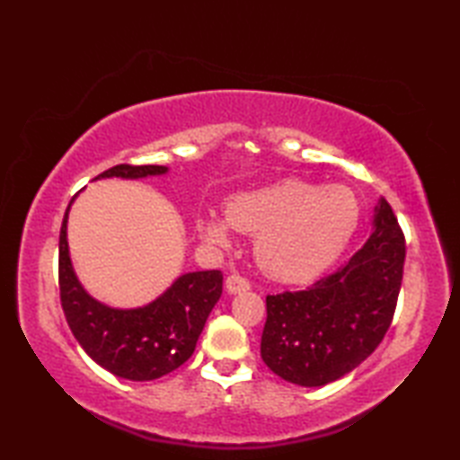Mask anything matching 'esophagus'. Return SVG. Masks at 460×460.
Masks as SVG:
<instances>
[{"instance_id": "34e87169", "label": "esophagus", "mask_w": 460, "mask_h": 460, "mask_svg": "<svg viewBox=\"0 0 460 460\" xmlns=\"http://www.w3.org/2000/svg\"><path fill=\"white\" fill-rule=\"evenodd\" d=\"M225 287H227V290L231 292V295H237V292H245L251 288V282L249 279L241 277V275H229L227 280H225Z\"/></svg>"}]
</instances>
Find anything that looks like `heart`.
<instances>
[{"mask_svg": "<svg viewBox=\"0 0 460 460\" xmlns=\"http://www.w3.org/2000/svg\"><path fill=\"white\" fill-rule=\"evenodd\" d=\"M359 223V201L346 185L282 180L227 201V219L203 215L199 231L227 243L231 227L257 235L255 252L270 277L302 282L330 267Z\"/></svg>", "mask_w": 460, "mask_h": 460, "instance_id": "1", "label": "heart"}]
</instances>
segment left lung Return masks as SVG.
<instances>
[{
	"label": "left lung",
	"mask_w": 460,
	"mask_h": 460,
	"mask_svg": "<svg viewBox=\"0 0 460 460\" xmlns=\"http://www.w3.org/2000/svg\"><path fill=\"white\" fill-rule=\"evenodd\" d=\"M405 235L381 199L364 247L306 290L267 296L261 358L282 379L320 387L358 367L392 326L403 280Z\"/></svg>",
	"instance_id": "left-lung-1"
}]
</instances>
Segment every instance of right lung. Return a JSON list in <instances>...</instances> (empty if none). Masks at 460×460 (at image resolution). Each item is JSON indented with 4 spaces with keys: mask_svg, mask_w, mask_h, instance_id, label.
<instances>
[{
    "mask_svg": "<svg viewBox=\"0 0 460 460\" xmlns=\"http://www.w3.org/2000/svg\"><path fill=\"white\" fill-rule=\"evenodd\" d=\"M165 170V165L119 164L99 178H146ZM68 208L58 235V292L68 328L86 354L114 376L132 381L168 376L191 358L205 320L223 292L221 270L183 275L144 308L104 306L86 295L73 272L66 245Z\"/></svg>",
    "mask_w": 460,
    "mask_h": 460,
    "instance_id": "right-lung-1",
    "label": "right lung"
}]
</instances>
